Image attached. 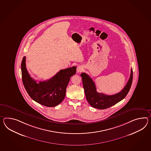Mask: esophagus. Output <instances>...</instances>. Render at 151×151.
I'll use <instances>...</instances> for the list:
<instances>
[{
  "mask_svg": "<svg viewBox=\"0 0 151 151\" xmlns=\"http://www.w3.org/2000/svg\"><path fill=\"white\" fill-rule=\"evenodd\" d=\"M83 69V68L82 66H78L77 68V73H81V71Z\"/></svg>",
  "mask_w": 151,
  "mask_h": 151,
  "instance_id": "obj_1",
  "label": "esophagus"
}]
</instances>
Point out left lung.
Masks as SVG:
<instances>
[{
  "label": "left lung",
  "mask_w": 151,
  "mask_h": 151,
  "mask_svg": "<svg viewBox=\"0 0 151 151\" xmlns=\"http://www.w3.org/2000/svg\"><path fill=\"white\" fill-rule=\"evenodd\" d=\"M132 69L129 80L121 91L116 94L108 96L96 92V84L92 78L87 74L82 73L81 76L87 100L92 107L100 110L107 109L114 105L123 99L128 93L132 84Z\"/></svg>",
  "instance_id": "obj_1"
}]
</instances>
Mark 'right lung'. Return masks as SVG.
Segmentation results:
<instances>
[{"mask_svg": "<svg viewBox=\"0 0 151 151\" xmlns=\"http://www.w3.org/2000/svg\"><path fill=\"white\" fill-rule=\"evenodd\" d=\"M26 58L24 57L21 63L22 82L30 98L47 107L55 106L62 103L65 96L70 77L76 74V67L60 70L51 78L37 83L26 69Z\"/></svg>", "mask_w": 151, "mask_h": 151, "instance_id": "obj_1", "label": "right lung"}]
</instances>
